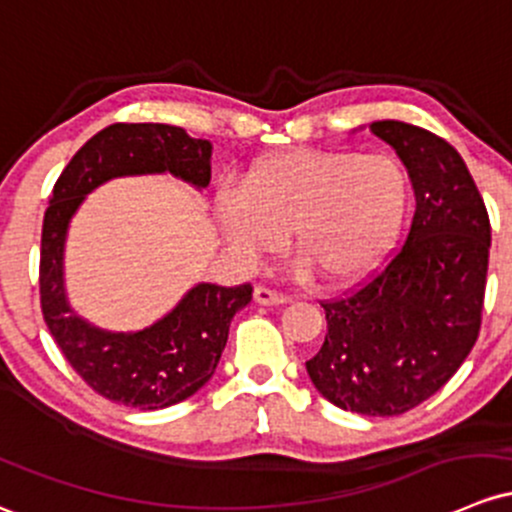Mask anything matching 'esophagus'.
<instances>
[{"label":"esophagus","instance_id":"1","mask_svg":"<svg viewBox=\"0 0 512 512\" xmlns=\"http://www.w3.org/2000/svg\"><path fill=\"white\" fill-rule=\"evenodd\" d=\"M255 301L262 306H277V304H287L289 297L287 294L277 292V289H270V287H257L255 289Z\"/></svg>","mask_w":512,"mask_h":512}]
</instances>
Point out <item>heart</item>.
Masks as SVG:
<instances>
[{"label":"heart","instance_id":"heart-1","mask_svg":"<svg viewBox=\"0 0 512 512\" xmlns=\"http://www.w3.org/2000/svg\"><path fill=\"white\" fill-rule=\"evenodd\" d=\"M412 206L405 166L387 154L292 149L257 161L215 198L230 247L255 262L282 247L319 282L346 287L378 270Z\"/></svg>","mask_w":512,"mask_h":512}]
</instances>
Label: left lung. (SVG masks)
Returning a JSON list of instances; mask_svg holds the SVG:
<instances>
[{
  "label": "left lung",
  "instance_id": "left-lung-1",
  "mask_svg": "<svg viewBox=\"0 0 512 512\" xmlns=\"http://www.w3.org/2000/svg\"><path fill=\"white\" fill-rule=\"evenodd\" d=\"M412 179L405 245L346 297L321 301L328 333L306 373L341 410L395 417L422 405L476 346L491 220L461 154L407 122L370 125Z\"/></svg>",
  "mask_w": 512,
  "mask_h": 512
}]
</instances>
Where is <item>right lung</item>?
Instances as JSON below:
<instances>
[{"mask_svg": "<svg viewBox=\"0 0 512 512\" xmlns=\"http://www.w3.org/2000/svg\"><path fill=\"white\" fill-rule=\"evenodd\" d=\"M213 147L181 127L115 122L68 161L53 186L41 233V311L53 341L75 373L117 405L161 410L184 402L213 378L228 343L230 321L252 301V284H196L171 314L137 333H110L73 314L63 287L68 223L93 188L115 176L169 174L211 184Z\"/></svg>", "mask_w": 512, "mask_h": 512, "instance_id": "1", "label": "right lung"}]
</instances>
